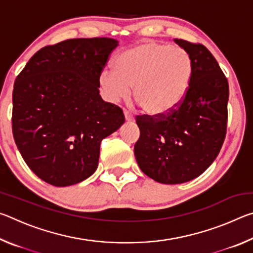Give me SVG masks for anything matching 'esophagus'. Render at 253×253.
I'll return each instance as SVG.
<instances>
[{"label":"esophagus","mask_w":253,"mask_h":253,"mask_svg":"<svg viewBox=\"0 0 253 253\" xmlns=\"http://www.w3.org/2000/svg\"><path fill=\"white\" fill-rule=\"evenodd\" d=\"M124 115H125V119L127 122H132L134 121V116H132L131 114L128 113L127 110H124Z\"/></svg>","instance_id":"1"}]
</instances>
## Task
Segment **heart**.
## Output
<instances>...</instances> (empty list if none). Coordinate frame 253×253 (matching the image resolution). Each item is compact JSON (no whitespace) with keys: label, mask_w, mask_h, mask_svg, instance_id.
I'll list each match as a JSON object with an SVG mask.
<instances>
[{"label":"heart","mask_w":253,"mask_h":253,"mask_svg":"<svg viewBox=\"0 0 253 253\" xmlns=\"http://www.w3.org/2000/svg\"><path fill=\"white\" fill-rule=\"evenodd\" d=\"M193 63L186 50L147 41L119 53L114 70H104L99 84L110 101L132 98L151 116H164L182 104L190 89Z\"/></svg>","instance_id":"heart-1"}]
</instances>
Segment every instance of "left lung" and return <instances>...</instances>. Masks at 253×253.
I'll return each instance as SVG.
<instances>
[{"mask_svg":"<svg viewBox=\"0 0 253 253\" xmlns=\"http://www.w3.org/2000/svg\"><path fill=\"white\" fill-rule=\"evenodd\" d=\"M193 63L186 97L164 116L137 115L139 138L135 157L139 169L156 182L179 184L202 174L219 155L228 124V79L203 44L182 39Z\"/></svg>","mask_w":253,"mask_h":253,"instance_id":"obj_1","label":"left lung"}]
</instances>
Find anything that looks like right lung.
I'll return each instance as SVG.
<instances>
[{"label":"right lung","instance_id":"right-lung-1","mask_svg":"<svg viewBox=\"0 0 253 253\" xmlns=\"http://www.w3.org/2000/svg\"><path fill=\"white\" fill-rule=\"evenodd\" d=\"M111 38L69 39L32 55L16 77L12 132L30 169L53 186L95 173L101 140L124 123L99 95V77L117 46Z\"/></svg>","mask_w":253,"mask_h":253}]
</instances>
